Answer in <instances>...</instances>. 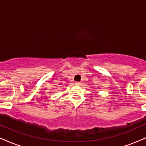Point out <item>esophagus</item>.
Listing matches in <instances>:
<instances>
[{"label":"esophagus","mask_w":146,"mask_h":146,"mask_svg":"<svg viewBox=\"0 0 146 146\" xmlns=\"http://www.w3.org/2000/svg\"><path fill=\"white\" fill-rule=\"evenodd\" d=\"M75 84H76V85H80V84H81V83H80V82H75Z\"/></svg>","instance_id":"1"}]
</instances>
